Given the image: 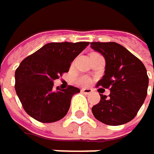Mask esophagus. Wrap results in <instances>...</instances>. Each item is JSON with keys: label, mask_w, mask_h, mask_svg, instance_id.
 Returning a JSON list of instances; mask_svg holds the SVG:
<instances>
[{"label": "esophagus", "mask_w": 154, "mask_h": 154, "mask_svg": "<svg viewBox=\"0 0 154 154\" xmlns=\"http://www.w3.org/2000/svg\"><path fill=\"white\" fill-rule=\"evenodd\" d=\"M82 92H83L84 94H85V95H89V94H91L93 92V90L91 88H83V89H82Z\"/></svg>", "instance_id": "esophagus-1"}]
</instances>
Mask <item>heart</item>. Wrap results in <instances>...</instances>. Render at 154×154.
I'll return each instance as SVG.
<instances>
[{"mask_svg": "<svg viewBox=\"0 0 154 154\" xmlns=\"http://www.w3.org/2000/svg\"><path fill=\"white\" fill-rule=\"evenodd\" d=\"M89 81L90 80L87 77H79V78H77V83L79 85H88Z\"/></svg>", "mask_w": 154, "mask_h": 154, "instance_id": "b5f03b06", "label": "heart"}]
</instances>
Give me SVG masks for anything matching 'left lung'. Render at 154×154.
<instances>
[{"label":"left lung","mask_w":154,"mask_h":154,"mask_svg":"<svg viewBox=\"0 0 154 154\" xmlns=\"http://www.w3.org/2000/svg\"><path fill=\"white\" fill-rule=\"evenodd\" d=\"M91 48L105 58V74L97 86L109 89L92 108L97 120L108 125H121L135 118L147 97L149 78L142 62L117 42H91ZM154 89V82H153Z\"/></svg>","instance_id":"1"}]
</instances>
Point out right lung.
I'll return each instance as SVG.
<instances>
[{
    "instance_id": "add662e5",
    "label": "right lung",
    "mask_w": 154,
    "mask_h": 154,
    "mask_svg": "<svg viewBox=\"0 0 154 154\" xmlns=\"http://www.w3.org/2000/svg\"><path fill=\"white\" fill-rule=\"evenodd\" d=\"M89 42H50L24 59L15 73L16 92L25 112L41 123L63 118L80 89H54V81L68 72L70 63Z\"/></svg>"
}]
</instances>
